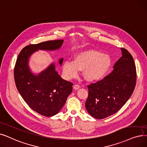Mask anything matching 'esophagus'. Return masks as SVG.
<instances>
[{"label": "esophagus", "instance_id": "34e87169", "mask_svg": "<svg viewBox=\"0 0 147 147\" xmlns=\"http://www.w3.org/2000/svg\"><path fill=\"white\" fill-rule=\"evenodd\" d=\"M73 88L75 90H78V89H79L80 88V86L79 85H74Z\"/></svg>", "mask_w": 147, "mask_h": 147}]
</instances>
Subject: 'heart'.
I'll return each mask as SVG.
<instances>
[{
    "mask_svg": "<svg viewBox=\"0 0 147 147\" xmlns=\"http://www.w3.org/2000/svg\"><path fill=\"white\" fill-rule=\"evenodd\" d=\"M112 58L96 50H88L78 53L74 60L63 62L62 73L67 80L77 77L80 70L83 69V76L88 82H97L103 79L112 65Z\"/></svg>",
    "mask_w": 147,
    "mask_h": 147,
    "instance_id": "heart-1",
    "label": "heart"
}]
</instances>
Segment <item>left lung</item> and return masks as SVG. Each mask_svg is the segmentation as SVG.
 Returning a JSON list of instances; mask_svg holds the SVG:
<instances>
[{
	"mask_svg": "<svg viewBox=\"0 0 147 147\" xmlns=\"http://www.w3.org/2000/svg\"><path fill=\"white\" fill-rule=\"evenodd\" d=\"M122 56L113 71L103 80L88 86L85 107L97 119H103L117 112L131 97L135 88L136 71L131 55L121 48Z\"/></svg>",
	"mask_w": 147,
	"mask_h": 147,
	"instance_id": "1",
	"label": "left lung"
}]
</instances>
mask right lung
Wrapping results in <instances>:
<instances>
[{
    "label": "right lung",
    "instance_id": "obj_1",
    "mask_svg": "<svg viewBox=\"0 0 147 147\" xmlns=\"http://www.w3.org/2000/svg\"><path fill=\"white\" fill-rule=\"evenodd\" d=\"M63 42L61 40L30 44L22 49L16 63L14 80L18 91L32 109L45 117H52L60 111L72 92L73 84L61 78L54 62L38 74L33 73L29 59L39 50H58ZM63 60L59 59L60 65Z\"/></svg>",
    "mask_w": 147,
    "mask_h": 147
}]
</instances>
